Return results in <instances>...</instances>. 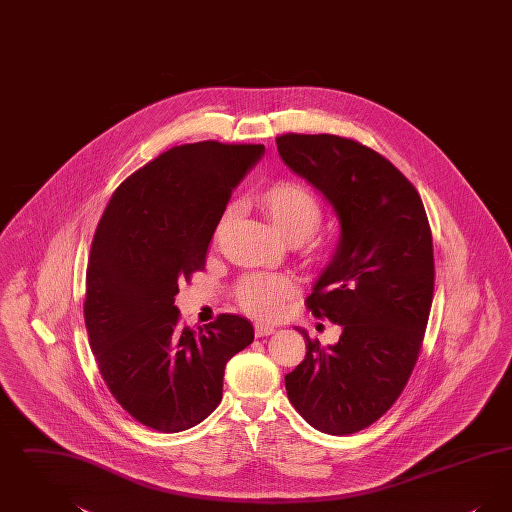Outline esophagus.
Segmentation results:
<instances>
[{
    "label": "esophagus",
    "mask_w": 512,
    "mask_h": 512,
    "mask_svg": "<svg viewBox=\"0 0 512 512\" xmlns=\"http://www.w3.org/2000/svg\"><path fill=\"white\" fill-rule=\"evenodd\" d=\"M270 334H274V326H268V324H263V322H255V336L257 338H265V336H270Z\"/></svg>",
    "instance_id": "obj_1"
}]
</instances>
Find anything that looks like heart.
Here are the masks:
<instances>
[{"instance_id":"obj_1","label":"heart","mask_w":512,"mask_h":512,"mask_svg":"<svg viewBox=\"0 0 512 512\" xmlns=\"http://www.w3.org/2000/svg\"><path fill=\"white\" fill-rule=\"evenodd\" d=\"M255 203L272 220L280 234L292 242H311V249H318L313 234L322 222V207L315 194L301 182L278 180L255 195ZM232 211L220 217L215 228V238L228 226ZM297 295V286L290 276L276 272H253L244 276L232 290L236 305L251 317L272 320L282 317L288 303Z\"/></svg>"}]
</instances>
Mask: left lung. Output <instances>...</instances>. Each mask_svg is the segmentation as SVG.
<instances>
[{
  "label": "left lung",
  "instance_id": "left-lung-1",
  "mask_svg": "<svg viewBox=\"0 0 512 512\" xmlns=\"http://www.w3.org/2000/svg\"><path fill=\"white\" fill-rule=\"evenodd\" d=\"M276 146L341 224L336 255L305 301L340 324V341L324 349L299 330L307 353L286 391L313 428L355 434L390 411L418 361L436 278L430 222L405 174L357 140L290 132Z\"/></svg>",
  "mask_w": 512,
  "mask_h": 512
}]
</instances>
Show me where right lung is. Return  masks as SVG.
<instances>
[{"label":"right lung","mask_w":512,"mask_h":512,"mask_svg":"<svg viewBox=\"0 0 512 512\" xmlns=\"http://www.w3.org/2000/svg\"><path fill=\"white\" fill-rule=\"evenodd\" d=\"M263 151L215 140L171 147L122 182L99 220L86 270L88 340L119 405L157 432L213 413L224 366L253 341L238 315L184 326L174 295L205 268L232 190Z\"/></svg>","instance_id":"right-lung-1"}]
</instances>
